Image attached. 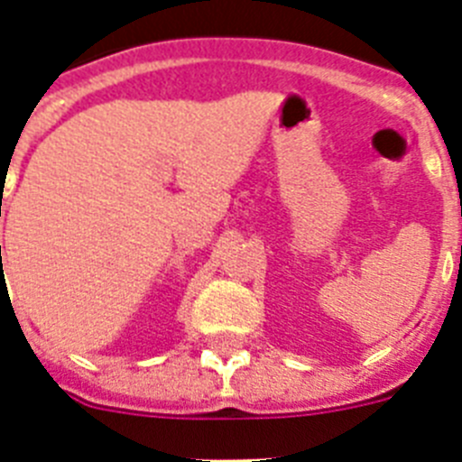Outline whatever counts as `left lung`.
I'll use <instances>...</instances> for the list:
<instances>
[{
  "label": "left lung",
  "mask_w": 462,
  "mask_h": 462,
  "mask_svg": "<svg viewBox=\"0 0 462 462\" xmlns=\"http://www.w3.org/2000/svg\"><path fill=\"white\" fill-rule=\"evenodd\" d=\"M460 259H462V247H460Z\"/></svg>",
  "instance_id": "1"
}]
</instances>
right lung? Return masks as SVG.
<instances>
[{"mask_svg": "<svg viewBox=\"0 0 462 462\" xmlns=\"http://www.w3.org/2000/svg\"><path fill=\"white\" fill-rule=\"evenodd\" d=\"M0 252H2V247H0Z\"/></svg>", "mask_w": 462, "mask_h": 462, "instance_id": "1", "label": "right lung"}]
</instances>
